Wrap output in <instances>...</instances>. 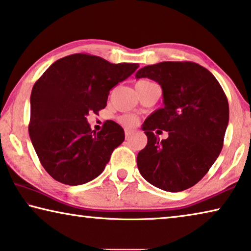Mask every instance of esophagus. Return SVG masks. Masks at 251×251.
<instances>
[{"label": "esophagus", "instance_id": "34e87169", "mask_svg": "<svg viewBox=\"0 0 251 251\" xmlns=\"http://www.w3.org/2000/svg\"><path fill=\"white\" fill-rule=\"evenodd\" d=\"M132 135H133V132H132V130L125 129V137H126V140H129V138L132 137Z\"/></svg>", "mask_w": 251, "mask_h": 251}]
</instances>
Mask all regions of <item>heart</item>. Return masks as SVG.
<instances>
[{"instance_id":"obj_1","label":"heart","mask_w":251,"mask_h":251,"mask_svg":"<svg viewBox=\"0 0 251 251\" xmlns=\"http://www.w3.org/2000/svg\"><path fill=\"white\" fill-rule=\"evenodd\" d=\"M145 81L146 80H141L138 82H145ZM119 122H121L122 124L126 127H133L137 124V117L134 116V115L126 114V115H123V116L119 117Z\"/></svg>"}]
</instances>
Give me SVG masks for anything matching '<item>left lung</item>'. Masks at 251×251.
I'll return each instance as SVG.
<instances>
[{
    "instance_id": "1",
    "label": "left lung",
    "mask_w": 251,
    "mask_h": 251,
    "mask_svg": "<svg viewBox=\"0 0 251 251\" xmlns=\"http://www.w3.org/2000/svg\"><path fill=\"white\" fill-rule=\"evenodd\" d=\"M136 78H150L163 89L164 107L144 122L147 144L137 155L142 176L156 188L180 192L193 186L220 154L229 122V104L216 77L191 61L146 66ZM166 130L159 141L153 134Z\"/></svg>"
}]
</instances>
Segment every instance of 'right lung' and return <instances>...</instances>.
<instances>
[{
    "label": "right lung",
    "instance_id": "right-lung-1",
    "mask_svg": "<svg viewBox=\"0 0 251 251\" xmlns=\"http://www.w3.org/2000/svg\"><path fill=\"white\" fill-rule=\"evenodd\" d=\"M138 67L75 53L53 62L35 81L29 134L40 163L55 181L79 185L104 171L113 151L125 140L124 129L106 121L96 133L86 116L104 109L109 90Z\"/></svg>",
    "mask_w": 251,
    "mask_h": 251
}]
</instances>
